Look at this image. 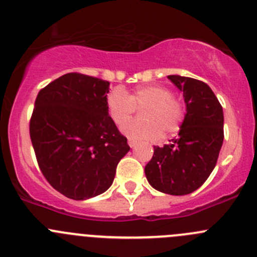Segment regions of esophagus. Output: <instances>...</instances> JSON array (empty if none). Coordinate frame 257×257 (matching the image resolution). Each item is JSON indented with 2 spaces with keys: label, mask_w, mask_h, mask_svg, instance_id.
<instances>
[{
  "label": "esophagus",
  "mask_w": 257,
  "mask_h": 257,
  "mask_svg": "<svg viewBox=\"0 0 257 257\" xmlns=\"http://www.w3.org/2000/svg\"><path fill=\"white\" fill-rule=\"evenodd\" d=\"M128 145L131 146L132 148H134L137 146V141H134V140H128Z\"/></svg>",
  "instance_id": "obj_1"
}]
</instances>
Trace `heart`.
<instances>
[{
  "instance_id": "b5f03b06",
  "label": "heart",
  "mask_w": 257,
  "mask_h": 257,
  "mask_svg": "<svg viewBox=\"0 0 257 257\" xmlns=\"http://www.w3.org/2000/svg\"><path fill=\"white\" fill-rule=\"evenodd\" d=\"M141 117L123 126V133L132 140H157L174 136L180 131L185 119L183 100L172 95L169 87L162 85H146L136 87L131 93L114 88L106 96V110L116 125H123L141 107Z\"/></svg>"
}]
</instances>
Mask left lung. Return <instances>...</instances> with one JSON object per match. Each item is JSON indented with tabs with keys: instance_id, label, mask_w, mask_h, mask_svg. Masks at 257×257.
I'll return each mask as SVG.
<instances>
[{
	"instance_id": "8db88e82",
	"label": "left lung",
	"mask_w": 257,
	"mask_h": 257,
	"mask_svg": "<svg viewBox=\"0 0 257 257\" xmlns=\"http://www.w3.org/2000/svg\"><path fill=\"white\" fill-rule=\"evenodd\" d=\"M167 77L184 92L186 115L177 138L164 147H153L145 172L156 190L186 195L200 188L217 165L224 138L223 109L212 88L203 81Z\"/></svg>"
}]
</instances>
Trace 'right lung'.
<instances>
[{
	"instance_id": "1",
	"label": "right lung",
	"mask_w": 257,
	"mask_h": 257,
	"mask_svg": "<svg viewBox=\"0 0 257 257\" xmlns=\"http://www.w3.org/2000/svg\"><path fill=\"white\" fill-rule=\"evenodd\" d=\"M109 82L71 72L39 91L30 117V140L43 176L73 200L110 188L129 151L106 110Z\"/></svg>"
}]
</instances>
